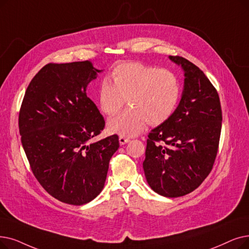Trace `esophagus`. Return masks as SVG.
Instances as JSON below:
<instances>
[{
  "instance_id": "obj_1",
  "label": "esophagus",
  "mask_w": 249,
  "mask_h": 249,
  "mask_svg": "<svg viewBox=\"0 0 249 249\" xmlns=\"http://www.w3.org/2000/svg\"><path fill=\"white\" fill-rule=\"evenodd\" d=\"M130 142V139L125 137V136H122V135H121L120 137H119V142H120L121 145H123V144H125V143H127V142Z\"/></svg>"
}]
</instances>
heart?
I'll return each mask as SVG.
<instances>
[{
	"mask_svg": "<svg viewBox=\"0 0 249 249\" xmlns=\"http://www.w3.org/2000/svg\"><path fill=\"white\" fill-rule=\"evenodd\" d=\"M181 86L174 72L142 63H126L112 72V82L103 78L98 90L102 111L115 115L126 101L129 107L110 119L111 132L126 136L139 134L148 123L163 124L175 112Z\"/></svg>",
	"mask_w": 249,
	"mask_h": 249,
	"instance_id": "obj_1",
	"label": "heart"
}]
</instances>
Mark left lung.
Returning a JSON list of instances; mask_svg holds the SVG:
<instances>
[{"label":"left lung","instance_id":"1","mask_svg":"<svg viewBox=\"0 0 249 249\" xmlns=\"http://www.w3.org/2000/svg\"><path fill=\"white\" fill-rule=\"evenodd\" d=\"M184 70L179 106L148 134L143 160L147 183L166 197L196 190L211 173L218 154L222 109L217 89L187 59L170 56Z\"/></svg>","mask_w":249,"mask_h":249}]
</instances>
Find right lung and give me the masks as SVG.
Masks as SVG:
<instances>
[{
	"label": "right lung",
	"instance_id": "1",
	"mask_svg": "<svg viewBox=\"0 0 249 249\" xmlns=\"http://www.w3.org/2000/svg\"><path fill=\"white\" fill-rule=\"evenodd\" d=\"M98 72L90 61L49 63L30 81L19 111L21 143L32 173L50 196L68 204L99 196L119 148L117 134L91 142L105 128L86 95Z\"/></svg>",
	"mask_w": 249,
	"mask_h": 249
}]
</instances>
